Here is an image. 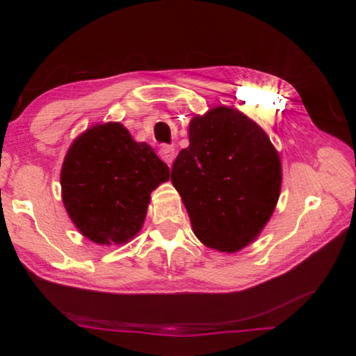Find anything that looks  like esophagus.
Listing matches in <instances>:
<instances>
[{"label":"esophagus","mask_w":356,"mask_h":356,"mask_svg":"<svg viewBox=\"0 0 356 356\" xmlns=\"http://www.w3.org/2000/svg\"><path fill=\"white\" fill-rule=\"evenodd\" d=\"M159 154H160L161 160L166 161V163H168L169 166H170L172 163H174V160H175V157H177L175 149L172 148V147H169V145H163V147H161Z\"/></svg>","instance_id":"obj_1"}]
</instances>
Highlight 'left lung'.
Returning a JSON list of instances; mask_svg holds the SVG:
<instances>
[{"label": "left lung", "instance_id": "8db88e82", "mask_svg": "<svg viewBox=\"0 0 356 356\" xmlns=\"http://www.w3.org/2000/svg\"><path fill=\"white\" fill-rule=\"evenodd\" d=\"M188 138L170 181L193 232L212 250L239 251L272 217L281 195V159L263 129L229 106L193 117Z\"/></svg>", "mask_w": 356, "mask_h": 356}]
</instances>
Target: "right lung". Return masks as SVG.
<instances>
[{"mask_svg":"<svg viewBox=\"0 0 356 356\" xmlns=\"http://www.w3.org/2000/svg\"><path fill=\"white\" fill-rule=\"evenodd\" d=\"M168 179L165 161L122 123L95 124L75 138L63 160L62 200L86 238L126 243L143 227L152 191Z\"/></svg>","mask_w":356,"mask_h":356,"instance_id":"1","label":"right lung"}]
</instances>
